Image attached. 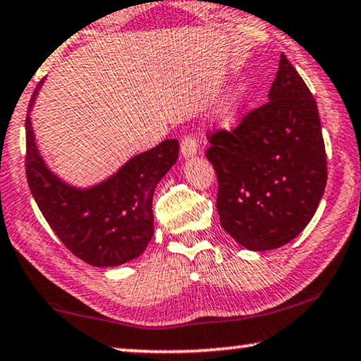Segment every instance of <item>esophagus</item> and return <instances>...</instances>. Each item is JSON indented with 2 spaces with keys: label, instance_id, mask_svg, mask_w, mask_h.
<instances>
[{
  "label": "esophagus",
  "instance_id": "obj_1",
  "mask_svg": "<svg viewBox=\"0 0 361 361\" xmlns=\"http://www.w3.org/2000/svg\"><path fill=\"white\" fill-rule=\"evenodd\" d=\"M198 151V142L195 137H192V135H184L180 140V153L184 158H192V156H195Z\"/></svg>",
  "mask_w": 361,
  "mask_h": 361
}]
</instances>
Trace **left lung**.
<instances>
[{"label": "left lung", "mask_w": 361, "mask_h": 361, "mask_svg": "<svg viewBox=\"0 0 361 361\" xmlns=\"http://www.w3.org/2000/svg\"><path fill=\"white\" fill-rule=\"evenodd\" d=\"M208 142L224 231L250 250H267L306 228L326 189V146L314 97L283 54L269 101Z\"/></svg>", "instance_id": "1"}]
</instances>
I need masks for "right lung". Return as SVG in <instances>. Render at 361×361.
<instances>
[{
  "mask_svg": "<svg viewBox=\"0 0 361 361\" xmlns=\"http://www.w3.org/2000/svg\"><path fill=\"white\" fill-rule=\"evenodd\" d=\"M35 94L37 90L30 106ZM177 158V140H164L130 159L111 179L80 190L47 169L29 114L25 117V176L34 200L65 247L94 267L122 265L146 249L154 233V189Z\"/></svg>",
  "mask_w": 361,
  "mask_h": 361,
  "instance_id": "add662e5",
  "label": "right lung"
}]
</instances>
